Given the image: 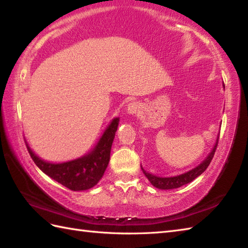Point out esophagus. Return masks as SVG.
I'll return each instance as SVG.
<instances>
[{
	"instance_id": "34e87169",
	"label": "esophagus",
	"mask_w": 248,
	"mask_h": 248,
	"mask_svg": "<svg viewBox=\"0 0 248 248\" xmlns=\"http://www.w3.org/2000/svg\"><path fill=\"white\" fill-rule=\"evenodd\" d=\"M140 104L139 102H136V101L131 102V103L128 105V108H127L128 114H131V115L138 114V113L140 112Z\"/></svg>"
}]
</instances>
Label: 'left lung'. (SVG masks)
Returning a JSON list of instances; mask_svg holds the SVG:
<instances>
[{
	"instance_id": "obj_1",
	"label": "left lung",
	"mask_w": 248,
	"mask_h": 248,
	"mask_svg": "<svg viewBox=\"0 0 248 248\" xmlns=\"http://www.w3.org/2000/svg\"><path fill=\"white\" fill-rule=\"evenodd\" d=\"M217 143H218V140H217V144H215L212 151L210 152L209 155L207 156V159H205L202 163H200L197 167L193 168L192 170H189L187 172L182 173V175L175 176V177H159V176L152 175V173H149L148 171H146L143 167H141V170H143V172L145 173V176L148 178V180L150 181L152 186L157 188L171 189V188L180 187L184 186V184L192 182L195 178H197L198 176L202 175V173L207 170L209 164L211 163L213 159L215 150L217 148Z\"/></svg>"
}]
</instances>
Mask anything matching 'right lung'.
<instances>
[{"label":"right lung","mask_w":248,"mask_h":248,"mask_svg":"<svg viewBox=\"0 0 248 248\" xmlns=\"http://www.w3.org/2000/svg\"><path fill=\"white\" fill-rule=\"evenodd\" d=\"M118 121V118L113 119L93 150L77 160L53 164L41 160L28 145L26 148L31 160L46 175L71 191H85L96 186L107 170Z\"/></svg>","instance_id":"right-lung-1"}]
</instances>
